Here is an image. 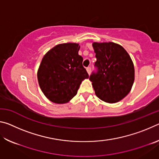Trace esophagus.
I'll return each instance as SVG.
<instances>
[{"mask_svg": "<svg viewBox=\"0 0 159 159\" xmlns=\"http://www.w3.org/2000/svg\"><path fill=\"white\" fill-rule=\"evenodd\" d=\"M86 70H87V72L88 73V74H90L91 72V67L90 66L87 67V68H86Z\"/></svg>", "mask_w": 159, "mask_h": 159, "instance_id": "34e87169", "label": "esophagus"}]
</instances>
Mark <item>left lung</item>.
<instances>
[{"mask_svg": "<svg viewBox=\"0 0 159 159\" xmlns=\"http://www.w3.org/2000/svg\"><path fill=\"white\" fill-rule=\"evenodd\" d=\"M96 71L89 79L95 95L102 101L115 103L130 93L134 79V65L121 45L114 43H93Z\"/></svg>", "mask_w": 159, "mask_h": 159, "instance_id": "1", "label": "left lung"}]
</instances>
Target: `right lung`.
<instances>
[{"label": "right lung", "instance_id": "1", "mask_svg": "<svg viewBox=\"0 0 159 159\" xmlns=\"http://www.w3.org/2000/svg\"><path fill=\"white\" fill-rule=\"evenodd\" d=\"M77 43L56 45L45 54L38 71L43 93L55 103L69 102L77 94L82 80L89 77L79 55Z\"/></svg>", "mask_w": 159, "mask_h": 159}]
</instances>
